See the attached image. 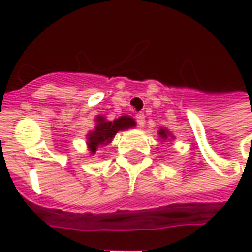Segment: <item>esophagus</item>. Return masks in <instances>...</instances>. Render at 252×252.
<instances>
[{"instance_id":"esophagus-1","label":"esophagus","mask_w":252,"mask_h":252,"mask_svg":"<svg viewBox=\"0 0 252 252\" xmlns=\"http://www.w3.org/2000/svg\"><path fill=\"white\" fill-rule=\"evenodd\" d=\"M136 121H137V126H144V123H146L144 115H143V113H137V115H136Z\"/></svg>"}]
</instances>
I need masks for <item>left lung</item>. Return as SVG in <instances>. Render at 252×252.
Segmentation results:
<instances>
[{"label":"left lung","mask_w":252,"mask_h":252,"mask_svg":"<svg viewBox=\"0 0 252 252\" xmlns=\"http://www.w3.org/2000/svg\"><path fill=\"white\" fill-rule=\"evenodd\" d=\"M159 137L162 139V140H167V139H174V136L171 135V132L169 129H166V128H160L158 131Z\"/></svg>","instance_id":"obj_1"}]
</instances>
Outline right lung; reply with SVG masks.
I'll return each mask as SVG.
<instances>
[{
  "mask_svg": "<svg viewBox=\"0 0 252 252\" xmlns=\"http://www.w3.org/2000/svg\"><path fill=\"white\" fill-rule=\"evenodd\" d=\"M94 121H95V126L86 135V139H88L86 144H88L90 155H94L97 148L101 146L109 144L117 132L126 131L129 128L136 126V121L133 120L131 116H120L115 120H108L105 116H97Z\"/></svg>",
  "mask_w": 252,
  "mask_h": 252,
  "instance_id": "right-lung-1",
  "label": "right lung"
}]
</instances>
